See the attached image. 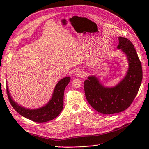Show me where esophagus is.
<instances>
[{
	"instance_id": "1",
	"label": "esophagus",
	"mask_w": 149,
	"mask_h": 149,
	"mask_svg": "<svg viewBox=\"0 0 149 149\" xmlns=\"http://www.w3.org/2000/svg\"><path fill=\"white\" fill-rule=\"evenodd\" d=\"M75 76H76V77H83V76H84V73L82 70L78 69L76 71Z\"/></svg>"
}]
</instances>
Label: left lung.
Returning <instances> with one entry per match:
<instances>
[{"instance_id": "8db88e82", "label": "left lung", "mask_w": 149, "mask_h": 149, "mask_svg": "<svg viewBox=\"0 0 149 149\" xmlns=\"http://www.w3.org/2000/svg\"><path fill=\"white\" fill-rule=\"evenodd\" d=\"M118 48L127 57L129 70L121 81L113 88L102 86L95 76H89L84 83L89 104L97 112L112 114L128 108L138 93L142 80V68L134 45L127 38L119 37Z\"/></svg>"}]
</instances>
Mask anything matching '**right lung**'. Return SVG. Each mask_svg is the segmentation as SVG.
I'll use <instances>...</instances> for the list:
<instances>
[{
    "label": "right lung",
    "instance_id": "add662e5",
    "mask_svg": "<svg viewBox=\"0 0 149 149\" xmlns=\"http://www.w3.org/2000/svg\"><path fill=\"white\" fill-rule=\"evenodd\" d=\"M70 81V77L61 79L56 85L51 100L45 106L39 109H29L18 105L12 100L7 86V94L12 106L18 113L36 123H45L56 118L60 114L63 107L65 89Z\"/></svg>",
    "mask_w": 149,
    "mask_h": 149
}]
</instances>
